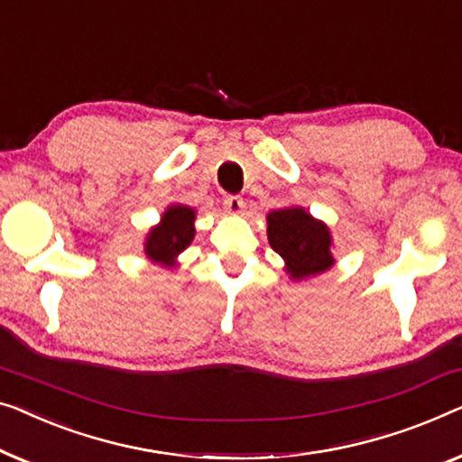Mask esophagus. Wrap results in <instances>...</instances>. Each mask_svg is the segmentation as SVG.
I'll return each instance as SVG.
<instances>
[{
	"label": "esophagus",
	"instance_id": "1",
	"mask_svg": "<svg viewBox=\"0 0 462 462\" xmlns=\"http://www.w3.org/2000/svg\"><path fill=\"white\" fill-rule=\"evenodd\" d=\"M244 198L242 196H226L225 198V210L229 212V215H242L244 210Z\"/></svg>",
	"mask_w": 462,
	"mask_h": 462
}]
</instances>
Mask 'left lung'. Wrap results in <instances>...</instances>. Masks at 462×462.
<instances>
[{
  "label": "left lung",
  "instance_id": "1",
  "mask_svg": "<svg viewBox=\"0 0 462 462\" xmlns=\"http://www.w3.org/2000/svg\"><path fill=\"white\" fill-rule=\"evenodd\" d=\"M266 223L269 244L285 260L293 279L323 273L333 264L329 229L302 208L273 210Z\"/></svg>",
  "mask_w": 462,
  "mask_h": 462
}]
</instances>
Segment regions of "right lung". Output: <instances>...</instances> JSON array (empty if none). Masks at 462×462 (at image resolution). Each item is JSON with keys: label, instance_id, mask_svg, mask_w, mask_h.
I'll return each instance as SVG.
<instances>
[{"label": "right lung", "instance_id": "add662e5", "mask_svg": "<svg viewBox=\"0 0 462 462\" xmlns=\"http://www.w3.org/2000/svg\"><path fill=\"white\" fill-rule=\"evenodd\" d=\"M193 218L196 212L187 206H171L164 212L162 225L152 229L145 242V254L156 263L172 266L177 254H181L193 239Z\"/></svg>", "mask_w": 462, "mask_h": 462}]
</instances>
